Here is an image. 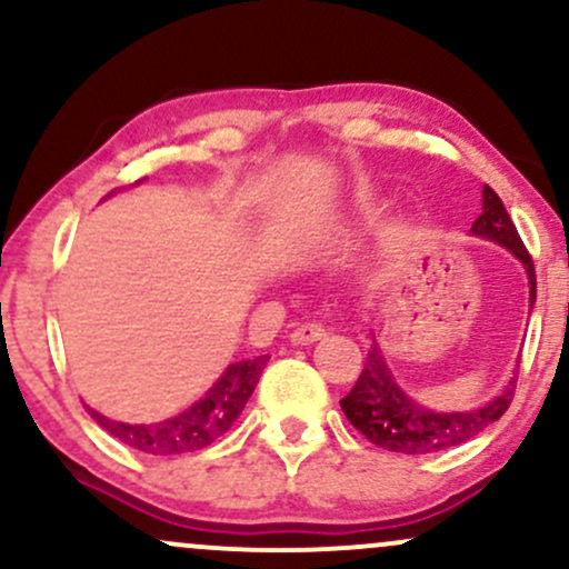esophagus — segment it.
<instances>
[{
  "instance_id": "1",
  "label": "esophagus",
  "mask_w": 569,
  "mask_h": 569,
  "mask_svg": "<svg viewBox=\"0 0 569 569\" xmlns=\"http://www.w3.org/2000/svg\"><path fill=\"white\" fill-rule=\"evenodd\" d=\"M326 335V329L321 323H299L297 329L291 331V342L293 345H312L318 342Z\"/></svg>"
}]
</instances>
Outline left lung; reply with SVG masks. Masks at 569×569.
I'll return each mask as SVG.
<instances>
[{
	"label": "left lung",
	"instance_id": "obj_1",
	"mask_svg": "<svg viewBox=\"0 0 569 569\" xmlns=\"http://www.w3.org/2000/svg\"><path fill=\"white\" fill-rule=\"evenodd\" d=\"M473 234L489 238L495 243L506 246L508 251L525 264L527 278H530V307L535 302V264L530 251L521 243L519 232H516L511 217L502 208L498 194L492 187L485 184V211L473 221ZM516 390V380L508 382L498 398L487 403V407L473 411H433L420 407L417 401L398 388L393 375H390L388 363H385L380 348H371L363 363L361 375L348 396L342 398V411L350 420V426L363 433L375 447L388 449V452L401 455H428L441 452V449L466 443L481 430L492 426L506 415L508 403H511Z\"/></svg>",
	"mask_w": 569,
	"mask_h": 569
}]
</instances>
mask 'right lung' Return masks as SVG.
<instances>
[{
	"mask_svg": "<svg viewBox=\"0 0 569 569\" xmlns=\"http://www.w3.org/2000/svg\"><path fill=\"white\" fill-rule=\"evenodd\" d=\"M264 363L267 356L230 363L224 375L219 377V382L198 403H192L171 420L152 422V426H128V422L109 420V417L98 415L93 409L88 411L93 415L98 426L109 430L114 439L128 443V447L139 449V452L154 457L198 452V449L213 443L232 428V422L238 420L253 388H257Z\"/></svg>",
	"mask_w": 569,
	"mask_h": 569,
	"instance_id": "obj_1",
	"label": "right lung"
}]
</instances>
